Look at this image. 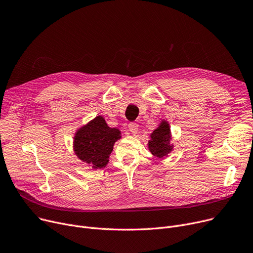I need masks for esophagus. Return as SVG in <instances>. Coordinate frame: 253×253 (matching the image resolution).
Returning <instances> with one entry per match:
<instances>
[{"label": "esophagus", "instance_id": "esophagus-1", "mask_svg": "<svg viewBox=\"0 0 253 253\" xmlns=\"http://www.w3.org/2000/svg\"><path fill=\"white\" fill-rule=\"evenodd\" d=\"M128 129L132 134H136L138 131V124L136 123H129Z\"/></svg>", "mask_w": 253, "mask_h": 253}]
</instances>
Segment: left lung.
I'll return each mask as SVG.
<instances>
[{
	"label": "left lung",
	"mask_w": 253,
	"mask_h": 253,
	"mask_svg": "<svg viewBox=\"0 0 253 253\" xmlns=\"http://www.w3.org/2000/svg\"><path fill=\"white\" fill-rule=\"evenodd\" d=\"M151 139L148 141V148L154 156L162 159L172 150L170 144V127L166 121L161 123L150 135Z\"/></svg>",
	"instance_id": "1"
}]
</instances>
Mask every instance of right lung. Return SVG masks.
I'll return each instance as SVG.
<instances>
[{"mask_svg":"<svg viewBox=\"0 0 253 253\" xmlns=\"http://www.w3.org/2000/svg\"><path fill=\"white\" fill-rule=\"evenodd\" d=\"M120 134L117 128H110L103 117L97 116L76 132L74 137L75 154L93 169H102L109 162L114 143L121 138Z\"/></svg>","mask_w":253,"mask_h":253,"instance_id":"obj_1","label":"right lung"}]
</instances>
